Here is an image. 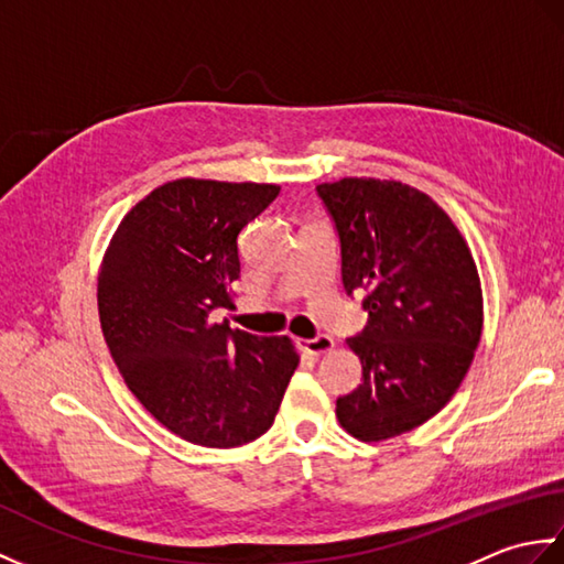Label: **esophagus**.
Instances as JSON below:
<instances>
[{
  "mask_svg": "<svg viewBox=\"0 0 564 564\" xmlns=\"http://www.w3.org/2000/svg\"><path fill=\"white\" fill-rule=\"evenodd\" d=\"M301 349L313 354V356H319V354H327L334 349V339L329 337V334H317L315 339H303L301 341Z\"/></svg>",
  "mask_w": 564,
  "mask_h": 564,
  "instance_id": "esophagus-1",
  "label": "esophagus"
}]
</instances>
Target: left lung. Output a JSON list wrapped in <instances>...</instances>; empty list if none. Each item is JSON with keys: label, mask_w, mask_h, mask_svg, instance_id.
I'll list each match as a JSON object with an SVG mask.
<instances>
[{"label": "left lung", "mask_w": 564, "mask_h": 564, "mask_svg": "<svg viewBox=\"0 0 564 564\" xmlns=\"http://www.w3.org/2000/svg\"><path fill=\"white\" fill-rule=\"evenodd\" d=\"M341 247L346 295H364L368 325L351 337L361 386L337 400L351 436L412 431L458 390L482 334L480 275L458 227L402 182L319 184Z\"/></svg>", "instance_id": "8db88e82"}]
</instances>
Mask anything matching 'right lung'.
I'll use <instances>...</instances> for the list:
<instances>
[{
    "label": "right lung",
    "mask_w": 564,
    "mask_h": 564,
    "mask_svg": "<svg viewBox=\"0 0 564 564\" xmlns=\"http://www.w3.org/2000/svg\"><path fill=\"white\" fill-rule=\"evenodd\" d=\"M275 184L176 178L130 210L99 273V317L113 361L142 406L198 446L235 448L271 429L297 354L289 337L213 325L232 307L239 232Z\"/></svg>",
    "instance_id": "obj_1"
}]
</instances>
